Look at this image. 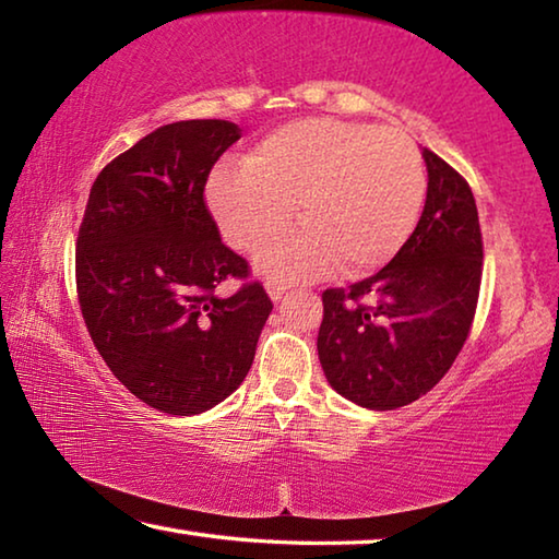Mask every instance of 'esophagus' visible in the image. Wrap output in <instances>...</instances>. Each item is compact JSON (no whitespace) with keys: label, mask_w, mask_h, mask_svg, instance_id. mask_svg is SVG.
Listing matches in <instances>:
<instances>
[{"label":"esophagus","mask_w":559,"mask_h":559,"mask_svg":"<svg viewBox=\"0 0 559 559\" xmlns=\"http://www.w3.org/2000/svg\"><path fill=\"white\" fill-rule=\"evenodd\" d=\"M266 288H269V296H271L273 300H281L283 296H286V290H288L286 283H281V281H269Z\"/></svg>","instance_id":"1"}]
</instances>
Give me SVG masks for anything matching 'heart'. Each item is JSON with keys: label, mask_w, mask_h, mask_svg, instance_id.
Masks as SVG:
<instances>
[{"label": "heart", "mask_w": 559, "mask_h": 559, "mask_svg": "<svg viewBox=\"0 0 559 559\" xmlns=\"http://www.w3.org/2000/svg\"><path fill=\"white\" fill-rule=\"evenodd\" d=\"M427 173L412 138L335 118H306L269 132L239 167H219L206 204L226 243L251 251L273 278H313L335 263L362 276L390 263L419 219Z\"/></svg>", "instance_id": "obj_1"}]
</instances>
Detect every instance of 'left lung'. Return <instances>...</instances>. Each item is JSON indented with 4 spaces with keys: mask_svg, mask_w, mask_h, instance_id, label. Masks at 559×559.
<instances>
[{
    "mask_svg": "<svg viewBox=\"0 0 559 559\" xmlns=\"http://www.w3.org/2000/svg\"><path fill=\"white\" fill-rule=\"evenodd\" d=\"M427 204L400 253L374 276L323 290L318 357L330 386L367 409L419 400L441 382L471 333L484 236L459 169L424 150Z\"/></svg>",
    "mask_w": 559,
    "mask_h": 559,
    "instance_id": "8db88e82",
    "label": "left lung"
}]
</instances>
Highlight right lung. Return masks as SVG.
<instances>
[{
  "label": "right lung",
  "mask_w": 559,
  "mask_h": 559,
  "mask_svg": "<svg viewBox=\"0 0 559 559\" xmlns=\"http://www.w3.org/2000/svg\"><path fill=\"white\" fill-rule=\"evenodd\" d=\"M239 140L229 120H179L100 169L75 241V293L93 345L145 404L192 416L249 374L273 302L222 241L204 187ZM239 280L219 299L213 290Z\"/></svg>",
  "instance_id": "right-lung-1"
}]
</instances>
